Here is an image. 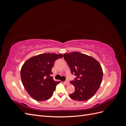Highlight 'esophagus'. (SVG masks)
Returning a JSON list of instances; mask_svg holds the SVG:
<instances>
[{"label":"esophagus","mask_w":126,"mask_h":126,"mask_svg":"<svg viewBox=\"0 0 126 126\" xmlns=\"http://www.w3.org/2000/svg\"><path fill=\"white\" fill-rule=\"evenodd\" d=\"M63 83H64V84H65V85H69V81H68V80H66L65 81H64V82H63Z\"/></svg>","instance_id":"1"}]
</instances>
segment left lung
<instances>
[{"mask_svg":"<svg viewBox=\"0 0 126 126\" xmlns=\"http://www.w3.org/2000/svg\"><path fill=\"white\" fill-rule=\"evenodd\" d=\"M72 75L76 76L70 81L75 88L69 96L74 100L85 101L92 98L98 90L103 77L102 68L93 57L78 52L63 55Z\"/></svg>","mask_w":126,"mask_h":126,"instance_id":"8db88e82","label":"left lung"}]
</instances>
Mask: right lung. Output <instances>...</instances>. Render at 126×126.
<instances>
[{"instance_id": "1", "label": "right lung", "mask_w": 126, "mask_h": 126, "mask_svg": "<svg viewBox=\"0 0 126 126\" xmlns=\"http://www.w3.org/2000/svg\"><path fill=\"white\" fill-rule=\"evenodd\" d=\"M63 57L62 54H40L27 60L22 66V83L34 100L45 101L52 97L56 86L60 82L53 79L51 69L55 61Z\"/></svg>"}]
</instances>
